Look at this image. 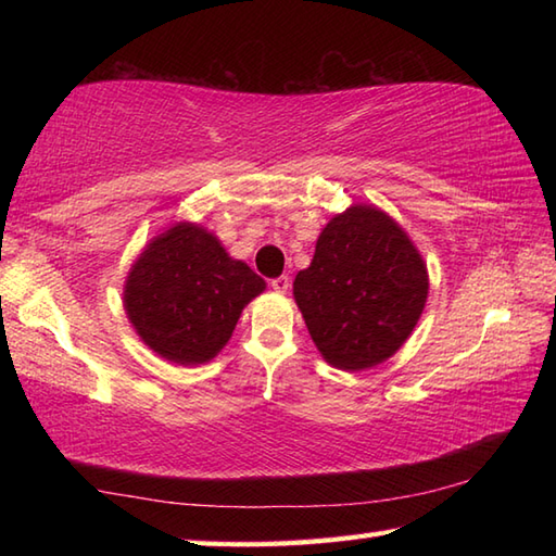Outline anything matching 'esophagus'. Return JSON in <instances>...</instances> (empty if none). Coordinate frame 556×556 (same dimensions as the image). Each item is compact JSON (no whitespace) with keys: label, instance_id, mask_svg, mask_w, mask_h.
Returning <instances> with one entry per match:
<instances>
[{"label":"esophagus","instance_id":"1","mask_svg":"<svg viewBox=\"0 0 556 556\" xmlns=\"http://www.w3.org/2000/svg\"><path fill=\"white\" fill-rule=\"evenodd\" d=\"M269 287L275 289L277 293H287L289 291V287H291V279L287 277V275H281V277H275L269 281Z\"/></svg>","mask_w":556,"mask_h":556}]
</instances>
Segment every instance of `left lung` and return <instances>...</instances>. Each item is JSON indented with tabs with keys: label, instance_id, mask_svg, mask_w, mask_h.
<instances>
[{
	"label": "left lung",
	"instance_id": "1",
	"mask_svg": "<svg viewBox=\"0 0 556 556\" xmlns=\"http://www.w3.org/2000/svg\"><path fill=\"white\" fill-rule=\"evenodd\" d=\"M293 296L325 361L363 370L394 356L413 332L428 299V269L394 219L353 205L323 229Z\"/></svg>",
	"mask_w": 556,
	"mask_h": 556
}]
</instances>
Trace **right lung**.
Returning a JSON list of instances; mask_svg holds the SVG:
<instances>
[{"mask_svg": "<svg viewBox=\"0 0 556 556\" xmlns=\"http://www.w3.org/2000/svg\"><path fill=\"white\" fill-rule=\"evenodd\" d=\"M265 281L195 224H176L128 271V320L162 358L198 365L227 344L243 305Z\"/></svg>", "mask_w": 556, "mask_h": 556, "instance_id": "1", "label": "right lung"}]
</instances>
